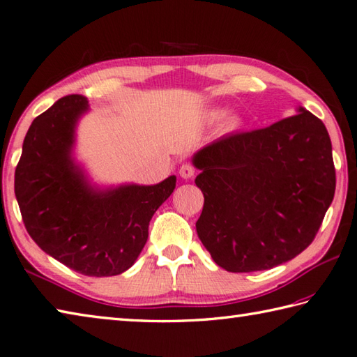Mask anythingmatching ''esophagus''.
<instances>
[{"label":"esophagus","mask_w":357,"mask_h":357,"mask_svg":"<svg viewBox=\"0 0 357 357\" xmlns=\"http://www.w3.org/2000/svg\"><path fill=\"white\" fill-rule=\"evenodd\" d=\"M193 174H195V168H193L192 164H189V162H185V164L181 165L179 168V176L183 179H190Z\"/></svg>","instance_id":"esophagus-1"}]
</instances>
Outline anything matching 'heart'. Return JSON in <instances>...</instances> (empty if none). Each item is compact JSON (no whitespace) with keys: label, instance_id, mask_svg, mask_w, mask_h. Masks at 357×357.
Instances as JSON below:
<instances>
[{"label":"heart","instance_id":"obj_1","mask_svg":"<svg viewBox=\"0 0 357 357\" xmlns=\"http://www.w3.org/2000/svg\"><path fill=\"white\" fill-rule=\"evenodd\" d=\"M225 115V111H222V109H217V111H213L211 114V121H217L222 119V116ZM242 126V119L238 115H229L228 119H226V121L223 123V132H232V131H237L238 128Z\"/></svg>","mask_w":357,"mask_h":357}]
</instances>
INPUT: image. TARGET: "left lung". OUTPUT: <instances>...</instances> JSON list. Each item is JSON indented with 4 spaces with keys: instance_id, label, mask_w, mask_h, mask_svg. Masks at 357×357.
<instances>
[{
    "instance_id": "obj_1",
    "label": "left lung",
    "mask_w": 357,
    "mask_h": 357,
    "mask_svg": "<svg viewBox=\"0 0 357 357\" xmlns=\"http://www.w3.org/2000/svg\"><path fill=\"white\" fill-rule=\"evenodd\" d=\"M192 162L204 195L198 237L232 273L268 270L300 255L334 198L331 139L304 107L268 128L212 142Z\"/></svg>"
}]
</instances>
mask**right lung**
Segmentation results:
<instances>
[{
    "instance_id": "1",
    "label": "right lung",
    "mask_w": 357,
    "mask_h": 357,
    "mask_svg": "<svg viewBox=\"0 0 357 357\" xmlns=\"http://www.w3.org/2000/svg\"><path fill=\"white\" fill-rule=\"evenodd\" d=\"M87 109L86 96L67 95L32 121L15 168V197L26 231L47 255L81 275L115 276L144 250L150 220L176 176L154 185L93 187L71 156Z\"/></svg>"
}]
</instances>
